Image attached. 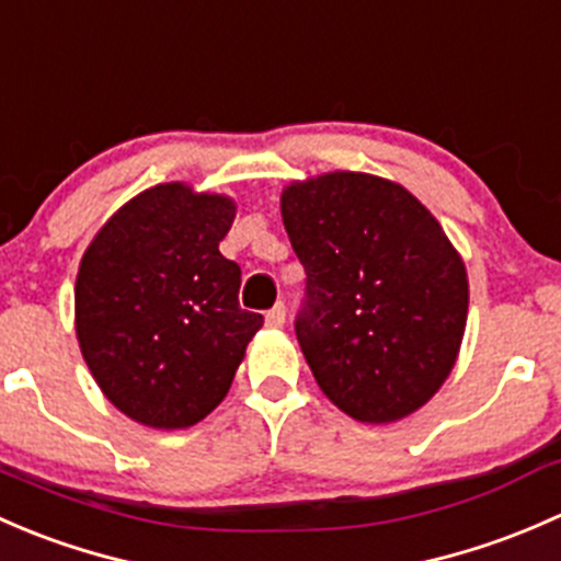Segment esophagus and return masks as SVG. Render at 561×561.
Instances as JSON below:
<instances>
[{
    "instance_id": "1",
    "label": "esophagus",
    "mask_w": 561,
    "mask_h": 561,
    "mask_svg": "<svg viewBox=\"0 0 561 561\" xmlns=\"http://www.w3.org/2000/svg\"><path fill=\"white\" fill-rule=\"evenodd\" d=\"M265 325L268 328L285 325V304H276L274 309H268V312H265Z\"/></svg>"
}]
</instances>
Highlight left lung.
Returning a JSON list of instances; mask_svg holds the SVG:
<instances>
[{"label":"left lung","instance_id":"1","mask_svg":"<svg viewBox=\"0 0 561 561\" xmlns=\"http://www.w3.org/2000/svg\"><path fill=\"white\" fill-rule=\"evenodd\" d=\"M282 222L307 271L296 336L317 386L360 423L421 410L467 328L461 254L412 192L371 173L293 181Z\"/></svg>","mask_w":561,"mask_h":561}]
</instances>
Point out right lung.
Returning a JSON list of instances; mask_svg holds the SVG:
<instances>
[{
  "label": "right lung",
  "instance_id": "1",
  "mask_svg": "<svg viewBox=\"0 0 561 561\" xmlns=\"http://www.w3.org/2000/svg\"><path fill=\"white\" fill-rule=\"evenodd\" d=\"M228 195L171 181L100 228L76 279V333L105 399L151 428H186L228 396L263 314L239 307L241 268L219 252Z\"/></svg>",
  "mask_w": 561,
  "mask_h": 561
}]
</instances>
